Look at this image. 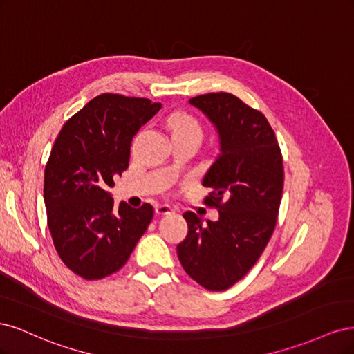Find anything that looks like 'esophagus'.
Returning <instances> with one entry per match:
<instances>
[{
	"instance_id": "obj_1",
	"label": "esophagus",
	"mask_w": 354,
	"mask_h": 354,
	"mask_svg": "<svg viewBox=\"0 0 354 354\" xmlns=\"http://www.w3.org/2000/svg\"><path fill=\"white\" fill-rule=\"evenodd\" d=\"M171 211V207H168V205H156L155 207V212L158 214V216H167V214H169Z\"/></svg>"
}]
</instances>
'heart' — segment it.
I'll use <instances>...</instances> for the list:
<instances>
[{"mask_svg":"<svg viewBox=\"0 0 354 354\" xmlns=\"http://www.w3.org/2000/svg\"><path fill=\"white\" fill-rule=\"evenodd\" d=\"M168 130L173 136H183V137H194L196 140H201L203 136V130L201 122L194 115L185 111H176L167 118Z\"/></svg>","mask_w":354,"mask_h":354,"instance_id":"1","label":"heart"}]
</instances>
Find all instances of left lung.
I'll return each mask as SVG.
<instances>
[{
	"instance_id": "obj_1",
	"label": "left lung",
	"mask_w": 354,
	"mask_h": 354,
	"mask_svg": "<svg viewBox=\"0 0 354 354\" xmlns=\"http://www.w3.org/2000/svg\"><path fill=\"white\" fill-rule=\"evenodd\" d=\"M216 125L220 155L203 177L212 192L205 203L217 221L183 214L189 232L177 245L185 272L208 291H226L241 281L269 243L279 214L283 165L267 118L230 93L192 97Z\"/></svg>"
}]
</instances>
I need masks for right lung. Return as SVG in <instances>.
Listing matches in <instances>:
<instances>
[{"mask_svg": "<svg viewBox=\"0 0 354 354\" xmlns=\"http://www.w3.org/2000/svg\"><path fill=\"white\" fill-rule=\"evenodd\" d=\"M160 106L100 94L69 118L53 145L44 173L48 229L62 261L85 281L120 270L152 221L151 203L115 207L108 187L128 168L133 137Z\"/></svg>", "mask_w": 354, "mask_h": 354, "instance_id": "add662e5", "label": "right lung"}]
</instances>
